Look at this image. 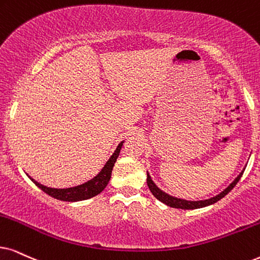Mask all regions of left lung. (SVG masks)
I'll return each instance as SVG.
<instances>
[{
    "label": "left lung",
    "instance_id": "left-lung-1",
    "mask_svg": "<svg viewBox=\"0 0 260 260\" xmlns=\"http://www.w3.org/2000/svg\"><path fill=\"white\" fill-rule=\"evenodd\" d=\"M245 172V168L242 170L241 173L239 174L238 177L233 181L231 185L224 190H222L221 193L217 196L212 197V198H209V199H205V200H186V199H181V198H176V197H173L168 194V193L163 192L162 189L158 188L157 187L156 183L152 181V179H151L150 174L147 173V177H146V182H147V186H149V188L151 190V193L154 196V198H157L159 200V202H162L163 204H166V205L170 206V208H175V209H183V210H193V209H200V208H205V206H209V205H212V204H215L216 202H218V200H221L223 197H225L228 194L231 190L234 188L236 183L239 182V180L241 179L242 174Z\"/></svg>",
    "mask_w": 260,
    "mask_h": 260
}]
</instances>
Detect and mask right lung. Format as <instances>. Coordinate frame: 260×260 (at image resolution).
Returning <instances> with one entry per match:
<instances>
[{"instance_id": "add662e5", "label": "right lung", "mask_w": 260, "mask_h": 260, "mask_svg": "<svg viewBox=\"0 0 260 260\" xmlns=\"http://www.w3.org/2000/svg\"><path fill=\"white\" fill-rule=\"evenodd\" d=\"M123 141H121L119 145H117L116 150L114 151V153L111 154L110 158L108 159V162L104 164V167L102 168L101 172L98 173L93 179L88 180L87 182L83 183V185L70 187V188H51V187H47L42 185V183L37 182L35 179H32L31 176L28 177L36 186L39 187V188L43 190V192H45L47 194L55 199L63 200V202H80V200L90 199L92 197L100 194L102 190L106 188L108 183H109L114 164L116 162L117 157H119Z\"/></svg>"}]
</instances>
